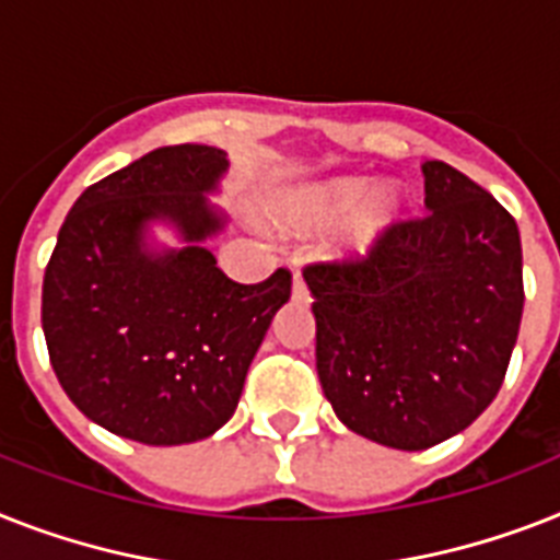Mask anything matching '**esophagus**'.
<instances>
[{
    "label": "esophagus",
    "mask_w": 560,
    "mask_h": 560,
    "mask_svg": "<svg viewBox=\"0 0 560 560\" xmlns=\"http://www.w3.org/2000/svg\"><path fill=\"white\" fill-rule=\"evenodd\" d=\"M293 299L295 302H307V284L299 272H293Z\"/></svg>",
    "instance_id": "34e87169"
}]
</instances>
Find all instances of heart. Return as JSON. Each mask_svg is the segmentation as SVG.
I'll return each mask as SVG.
<instances>
[{
	"instance_id": "obj_1",
	"label": "heart",
	"mask_w": 560,
	"mask_h": 560,
	"mask_svg": "<svg viewBox=\"0 0 560 560\" xmlns=\"http://www.w3.org/2000/svg\"><path fill=\"white\" fill-rule=\"evenodd\" d=\"M345 225L342 256L371 258L406 221V198L397 186L371 192L365 177H334L288 195L276 209V221L290 233H325Z\"/></svg>"
}]
</instances>
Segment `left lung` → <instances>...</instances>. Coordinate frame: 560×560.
Returning <instances> with one entry per match:
<instances>
[{
    "mask_svg": "<svg viewBox=\"0 0 560 560\" xmlns=\"http://www.w3.org/2000/svg\"><path fill=\"white\" fill-rule=\"evenodd\" d=\"M429 215L371 258L304 267L316 371L336 417L388 448L460 434L506 376L524 316L515 218L443 161L422 163Z\"/></svg>",
    "mask_w": 560,
    "mask_h": 560,
    "instance_id": "8db88e82",
    "label": "left lung"
}]
</instances>
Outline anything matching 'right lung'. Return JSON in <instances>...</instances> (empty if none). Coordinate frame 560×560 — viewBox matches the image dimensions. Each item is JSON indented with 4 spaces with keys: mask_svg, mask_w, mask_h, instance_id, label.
Returning <instances> with one entry per match:
<instances>
[{
    "mask_svg": "<svg viewBox=\"0 0 560 560\" xmlns=\"http://www.w3.org/2000/svg\"><path fill=\"white\" fill-rule=\"evenodd\" d=\"M226 152L163 147L89 186L45 267L43 330L54 374L80 411L147 445L215 434L238 406L249 362L290 299V272L238 284L203 241L224 230L207 201ZM152 220L184 248L154 250Z\"/></svg>",
    "mask_w": 560,
    "mask_h": 560,
    "instance_id": "add662e5",
    "label": "right lung"
}]
</instances>
